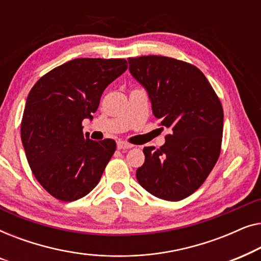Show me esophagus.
I'll return each instance as SVG.
<instances>
[{"label":"esophagus","instance_id":"esophagus-1","mask_svg":"<svg viewBox=\"0 0 261 261\" xmlns=\"http://www.w3.org/2000/svg\"><path fill=\"white\" fill-rule=\"evenodd\" d=\"M116 146H117V148H119V149H128V148L133 147V145L128 144V142L121 141V140H119V141L116 142Z\"/></svg>","mask_w":261,"mask_h":261}]
</instances>
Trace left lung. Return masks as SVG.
Returning <instances> with one entry per match:
<instances>
[{
    "mask_svg": "<svg viewBox=\"0 0 261 261\" xmlns=\"http://www.w3.org/2000/svg\"><path fill=\"white\" fill-rule=\"evenodd\" d=\"M129 72L146 91L152 112L171 134L159 149L145 147L139 184L155 197L180 201L197 190L219 159L223 109L197 67L163 56L129 58Z\"/></svg>",
    "mask_w": 261,
    "mask_h": 261,
    "instance_id": "8db88e82",
    "label": "left lung"
}]
</instances>
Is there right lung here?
Segmentation results:
<instances>
[{
	"label": "right lung",
	"mask_w": 261,
	"mask_h": 261,
	"mask_svg": "<svg viewBox=\"0 0 261 261\" xmlns=\"http://www.w3.org/2000/svg\"><path fill=\"white\" fill-rule=\"evenodd\" d=\"M127 67L124 59L78 58L49 71L32 88L21 140L32 172L53 197L76 201L98 184L116 142L89 139L82 121L92 119L103 91Z\"/></svg>",
	"instance_id": "obj_1"
}]
</instances>
